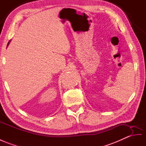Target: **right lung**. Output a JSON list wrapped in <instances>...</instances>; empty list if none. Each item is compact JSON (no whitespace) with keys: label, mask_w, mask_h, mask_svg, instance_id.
I'll list each match as a JSON object with an SVG mask.
<instances>
[{"label":"right lung","mask_w":146,"mask_h":146,"mask_svg":"<svg viewBox=\"0 0 146 146\" xmlns=\"http://www.w3.org/2000/svg\"><path fill=\"white\" fill-rule=\"evenodd\" d=\"M9 42H10V41H9ZM9 43H8V44H7V46H8V45H9Z\"/></svg>","instance_id":"obj_1"}]
</instances>
